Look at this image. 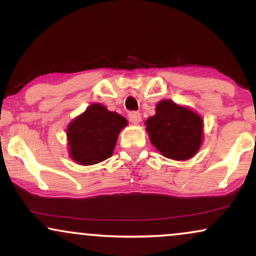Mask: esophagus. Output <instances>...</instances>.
Returning a JSON list of instances; mask_svg holds the SVG:
<instances>
[{
	"label": "esophagus",
	"mask_w": 256,
	"mask_h": 256,
	"mask_svg": "<svg viewBox=\"0 0 256 256\" xmlns=\"http://www.w3.org/2000/svg\"><path fill=\"white\" fill-rule=\"evenodd\" d=\"M140 119H142V116H140V113H138V112H130L128 113V120H130L132 124H138Z\"/></svg>",
	"instance_id": "1"
}]
</instances>
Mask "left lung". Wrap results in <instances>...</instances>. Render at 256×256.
<instances>
[{
	"label": "left lung",
	"instance_id": "obj_1",
	"mask_svg": "<svg viewBox=\"0 0 256 256\" xmlns=\"http://www.w3.org/2000/svg\"><path fill=\"white\" fill-rule=\"evenodd\" d=\"M155 112V116L146 120L152 144L171 160L185 161L195 156L204 140L201 116L172 100H161Z\"/></svg>",
	"mask_w": 256,
	"mask_h": 256
}]
</instances>
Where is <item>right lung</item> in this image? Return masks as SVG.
<instances>
[{
  "instance_id": "1",
  "label": "right lung",
  "mask_w": 256,
  "mask_h": 256,
  "mask_svg": "<svg viewBox=\"0 0 256 256\" xmlns=\"http://www.w3.org/2000/svg\"><path fill=\"white\" fill-rule=\"evenodd\" d=\"M128 120L101 104H92L67 126L68 155L83 166L102 162L113 155Z\"/></svg>"
}]
</instances>
